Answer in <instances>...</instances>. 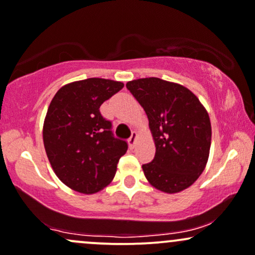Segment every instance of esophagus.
<instances>
[{"label": "esophagus", "instance_id": "obj_1", "mask_svg": "<svg viewBox=\"0 0 255 255\" xmlns=\"http://www.w3.org/2000/svg\"><path fill=\"white\" fill-rule=\"evenodd\" d=\"M135 141H136V133L132 132V135H130L129 139H128V144H129V148H134Z\"/></svg>", "mask_w": 255, "mask_h": 255}]
</instances>
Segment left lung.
I'll list each match as a JSON object with an SVG mask.
<instances>
[{
	"instance_id": "obj_1",
	"label": "left lung",
	"mask_w": 255,
	"mask_h": 255,
	"mask_svg": "<svg viewBox=\"0 0 255 255\" xmlns=\"http://www.w3.org/2000/svg\"><path fill=\"white\" fill-rule=\"evenodd\" d=\"M145 111L154 138V160L143 165L151 186L178 193L192 186L204 171L211 144L209 115L199 99L183 85L160 78L128 82Z\"/></svg>"
}]
</instances>
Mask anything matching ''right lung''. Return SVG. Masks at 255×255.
<instances>
[{"label": "right lung", "instance_id": "add662e5", "mask_svg": "<svg viewBox=\"0 0 255 255\" xmlns=\"http://www.w3.org/2000/svg\"><path fill=\"white\" fill-rule=\"evenodd\" d=\"M123 83L88 78L61 88L51 101L44 122V145L58 178L69 188L93 194L114 179L127 141L112 133L111 121L100 106Z\"/></svg>", "mask_w": 255, "mask_h": 255}]
</instances>
